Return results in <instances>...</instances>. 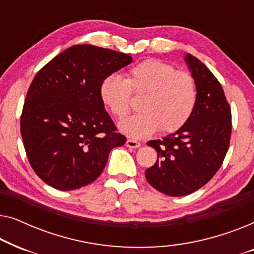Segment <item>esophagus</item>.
<instances>
[{
	"mask_svg": "<svg viewBox=\"0 0 254 254\" xmlns=\"http://www.w3.org/2000/svg\"><path fill=\"white\" fill-rule=\"evenodd\" d=\"M126 145L128 148H138V147H141V143L140 142L133 140V138H128V140L126 141Z\"/></svg>",
	"mask_w": 254,
	"mask_h": 254,
	"instance_id": "esophagus-1",
	"label": "esophagus"
}]
</instances>
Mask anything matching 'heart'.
Masks as SVG:
<instances>
[{
  "label": "heart",
  "mask_w": 254,
  "mask_h": 254,
  "mask_svg": "<svg viewBox=\"0 0 254 254\" xmlns=\"http://www.w3.org/2000/svg\"><path fill=\"white\" fill-rule=\"evenodd\" d=\"M131 93L143 96L142 112L125 119L120 129L134 138L150 136L159 129L163 133L177 131L189 123L197 103L195 78L157 59L135 64L126 79L112 74L100 82V102L118 119L130 111Z\"/></svg>",
  "instance_id": "b5f03b06"
}]
</instances>
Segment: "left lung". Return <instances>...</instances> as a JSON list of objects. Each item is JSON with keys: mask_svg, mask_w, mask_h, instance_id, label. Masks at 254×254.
<instances>
[{"mask_svg": "<svg viewBox=\"0 0 254 254\" xmlns=\"http://www.w3.org/2000/svg\"><path fill=\"white\" fill-rule=\"evenodd\" d=\"M197 88V103L185 126L148 145L157 151V161L145 170L148 183L170 196L195 192L221 168L231 137V109L223 89L209 69L187 54Z\"/></svg>", "mask_w": 254, "mask_h": 254, "instance_id": "obj_1", "label": "left lung"}]
</instances>
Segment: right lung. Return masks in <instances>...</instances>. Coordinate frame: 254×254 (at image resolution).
Segmentation results:
<instances>
[{
	"label": "right lung",
	"instance_id": "1",
	"mask_svg": "<svg viewBox=\"0 0 254 254\" xmlns=\"http://www.w3.org/2000/svg\"><path fill=\"white\" fill-rule=\"evenodd\" d=\"M131 62L120 52L75 45L45 64L26 93L20 134L39 178L60 190L98 178L110 151L126 143L99 98V85Z\"/></svg>",
	"mask_w": 254,
	"mask_h": 254
}]
</instances>
